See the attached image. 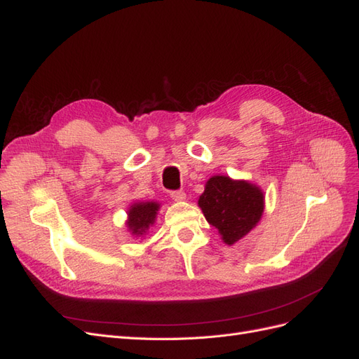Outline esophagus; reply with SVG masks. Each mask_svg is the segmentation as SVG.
<instances>
[{"label":"esophagus","mask_w":359,"mask_h":359,"mask_svg":"<svg viewBox=\"0 0 359 359\" xmlns=\"http://www.w3.org/2000/svg\"><path fill=\"white\" fill-rule=\"evenodd\" d=\"M170 198H172L173 201L180 202V201L186 199V193H184L182 190H173V191H170Z\"/></svg>","instance_id":"34e87169"}]
</instances>
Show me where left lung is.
<instances>
[{"label": "left lung", "mask_w": 359, "mask_h": 359, "mask_svg": "<svg viewBox=\"0 0 359 359\" xmlns=\"http://www.w3.org/2000/svg\"><path fill=\"white\" fill-rule=\"evenodd\" d=\"M206 222L219 229L226 244H235L257 224L264 212V193L245 181L212 177L199 198Z\"/></svg>", "instance_id": "left-lung-1"}]
</instances>
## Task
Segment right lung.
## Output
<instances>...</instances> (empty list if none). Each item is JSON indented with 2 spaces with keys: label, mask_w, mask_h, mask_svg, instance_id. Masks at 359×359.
Instances as JSON below:
<instances>
[{
  "label": "right lung",
  "mask_w": 359,
  "mask_h": 359,
  "mask_svg": "<svg viewBox=\"0 0 359 359\" xmlns=\"http://www.w3.org/2000/svg\"><path fill=\"white\" fill-rule=\"evenodd\" d=\"M158 203L156 202H139L132 205L128 211L127 226L135 235H144L151 224H154Z\"/></svg>",
  "instance_id": "add662e5"
}]
</instances>
